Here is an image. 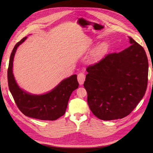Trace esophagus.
Listing matches in <instances>:
<instances>
[{"mask_svg":"<svg viewBox=\"0 0 153 153\" xmlns=\"http://www.w3.org/2000/svg\"><path fill=\"white\" fill-rule=\"evenodd\" d=\"M85 74L83 72H79L77 75V81L80 85H82L84 84V82L85 81Z\"/></svg>","mask_w":153,"mask_h":153,"instance_id":"esophagus-1","label":"esophagus"}]
</instances>
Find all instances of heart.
I'll return each mask as SVG.
<instances>
[{
  "label": "heart",
  "mask_w": 153,
  "mask_h": 153,
  "mask_svg": "<svg viewBox=\"0 0 153 153\" xmlns=\"http://www.w3.org/2000/svg\"><path fill=\"white\" fill-rule=\"evenodd\" d=\"M108 49V45L106 43H102L100 45L97 49H96L95 53L96 55H100L105 53Z\"/></svg>",
  "instance_id": "obj_1"
}]
</instances>
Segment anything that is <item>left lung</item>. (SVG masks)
Listing matches in <instances>:
<instances>
[{"instance_id":"obj_1","label":"left lung","mask_w":153,"mask_h":153,"mask_svg":"<svg viewBox=\"0 0 153 153\" xmlns=\"http://www.w3.org/2000/svg\"><path fill=\"white\" fill-rule=\"evenodd\" d=\"M131 45L107 54L89 66L84 87L93 114L103 120L123 118L131 114L145 94L148 59L144 48L132 38Z\"/></svg>"}]
</instances>
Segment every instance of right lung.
Segmentation results:
<instances>
[{"instance_id":"right-lung-1","label":"right lung","mask_w":153,"mask_h":153,"mask_svg":"<svg viewBox=\"0 0 153 153\" xmlns=\"http://www.w3.org/2000/svg\"><path fill=\"white\" fill-rule=\"evenodd\" d=\"M26 39L27 36L24 37L15 45L10 55L7 71L9 90L16 105L25 115L42 120H56L65 114L70 96L78 88L77 75L63 80L53 91L44 95H31L22 91L15 82L12 68L16 50Z\"/></svg>"}]
</instances>
